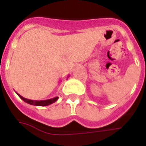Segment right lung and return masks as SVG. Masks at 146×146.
Listing matches in <instances>:
<instances>
[{"instance_id":"add662e5","label":"right lung","mask_w":146,"mask_h":146,"mask_svg":"<svg viewBox=\"0 0 146 146\" xmlns=\"http://www.w3.org/2000/svg\"><path fill=\"white\" fill-rule=\"evenodd\" d=\"M68 77H69V76H68ZM17 94L19 96V97H20V99H23V101L25 102L28 103V104H29L34 105V106H47V105H50V104L55 102L58 99V96H56V97L52 98V99H47V100H40V101H37V100H31V99H26V98L23 97L21 95H20V94H17Z\"/></svg>"}]
</instances>
